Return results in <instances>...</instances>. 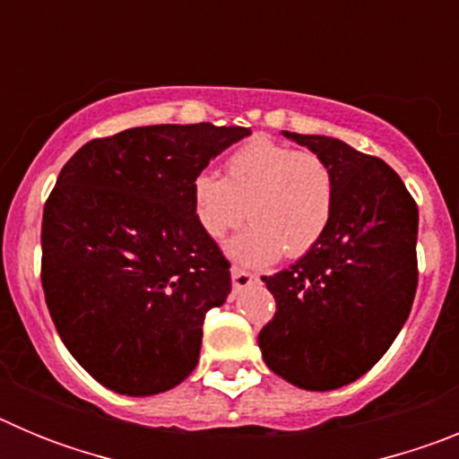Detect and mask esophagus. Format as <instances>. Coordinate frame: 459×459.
I'll return each mask as SVG.
<instances>
[{
    "mask_svg": "<svg viewBox=\"0 0 459 459\" xmlns=\"http://www.w3.org/2000/svg\"><path fill=\"white\" fill-rule=\"evenodd\" d=\"M255 280H257V278H255L253 273L238 269V266H232V287H234V291L246 290L248 285H253Z\"/></svg>",
    "mask_w": 459,
    "mask_h": 459,
    "instance_id": "34e87169",
    "label": "esophagus"
}]
</instances>
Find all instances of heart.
Returning a JSON list of instances; mask_svg holds the SVG:
<instances>
[{
	"label": "heart",
	"instance_id": "heart-1",
	"mask_svg": "<svg viewBox=\"0 0 459 459\" xmlns=\"http://www.w3.org/2000/svg\"><path fill=\"white\" fill-rule=\"evenodd\" d=\"M204 234L221 241L246 221L253 225L227 253L243 266H266L285 253L301 257L326 234L335 209V177L324 158L255 137L230 153L225 179L200 172L190 186Z\"/></svg>",
	"mask_w": 459,
	"mask_h": 459
}]
</instances>
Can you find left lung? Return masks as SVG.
<instances>
[{
  "label": "left lung",
  "mask_w": 459,
  "mask_h": 459,
  "mask_svg": "<svg viewBox=\"0 0 459 459\" xmlns=\"http://www.w3.org/2000/svg\"><path fill=\"white\" fill-rule=\"evenodd\" d=\"M282 135L333 169L335 209L310 253L262 278L275 315L257 342L278 377L333 391L366 375L407 322L419 285V206L381 158L335 137Z\"/></svg>",
  "instance_id": "1"
}]
</instances>
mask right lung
I'll return each mask as SVG.
<instances>
[{
    "label": "right lung",
    "mask_w": 459,
    "mask_h": 459,
    "mask_svg": "<svg viewBox=\"0 0 459 459\" xmlns=\"http://www.w3.org/2000/svg\"><path fill=\"white\" fill-rule=\"evenodd\" d=\"M250 128L160 124L87 142L43 209L40 282L56 333L109 391L165 393L197 366L206 312L232 291L190 186Z\"/></svg>",
    "instance_id": "obj_1"
}]
</instances>
